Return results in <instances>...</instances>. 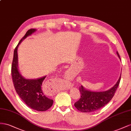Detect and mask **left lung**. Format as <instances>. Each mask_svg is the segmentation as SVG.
Returning a JSON list of instances; mask_svg holds the SVG:
<instances>
[{
	"label": "left lung",
	"mask_w": 131,
	"mask_h": 131,
	"mask_svg": "<svg viewBox=\"0 0 131 131\" xmlns=\"http://www.w3.org/2000/svg\"><path fill=\"white\" fill-rule=\"evenodd\" d=\"M117 54L120 59L117 51ZM120 79L121 75L114 87L104 92H92L87 90L81 85L80 87L81 98L74 103V106L78 110L83 113H92L100 109L106 105L113 98Z\"/></svg>",
	"instance_id": "8db88e82"
}]
</instances>
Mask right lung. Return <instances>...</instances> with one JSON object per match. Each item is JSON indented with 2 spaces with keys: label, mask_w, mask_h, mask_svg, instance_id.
Masks as SVG:
<instances>
[{
  "label": "right lung",
  "mask_w": 131,
  "mask_h": 131,
  "mask_svg": "<svg viewBox=\"0 0 131 131\" xmlns=\"http://www.w3.org/2000/svg\"><path fill=\"white\" fill-rule=\"evenodd\" d=\"M36 31V29H29L15 49L12 76L16 93L26 105L33 110L44 111L49 109L53 104V100L45 95L42 91V83L46 76L37 79H26L22 76L18 69L17 48L22 40Z\"/></svg>",
  "instance_id": "add662e5"
}]
</instances>
